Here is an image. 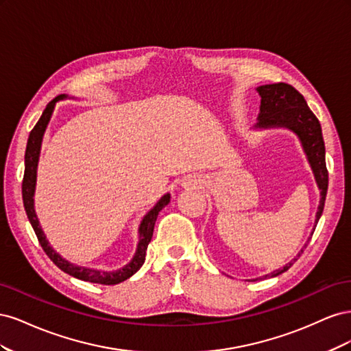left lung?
<instances>
[{
	"mask_svg": "<svg viewBox=\"0 0 351 351\" xmlns=\"http://www.w3.org/2000/svg\"><path fill=\"white\" fill-rule=\"evenodd\" d=\"M258 92L262 99L259 123L256 127H263V129H267V127H287V129L293 130L299 136L303 145V149L313 169L317 187L321 190V202L319 206H317L315 219V224H317L324 212L328 190V169L325 162V143L321 123L311 108L307 107L303 95L299 90H295L291 84H263V86L258 88ZM302 253L303 250L299 253V256ZM291 265L293 262L285 265L284 268L278 271H274L271 277H277V275L285 272ZM267 277H269V275H267Z\"/></svg>",
	"mask_w": 351,
	"mask_h": 351,
	"instance_id": "8db88e82",
	"label": "left lung"
}]
</instances>
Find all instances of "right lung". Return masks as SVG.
I'll return each instance as SVG.
<instances>
[{"label": "right lung", "instance_id": "right-lung-1", "mask_svg": "<svg viewBox=\"0 0 351 351\" xmlns=\"http://www.w3.org/2000/svg\"><path fill=\"white\" fill-rule=\"evenodd\" d=\"M66 98V95H58L57 98L52 99L47 108L42 112L40 119L35 124L34 129H32L29 139H27V146H26V154H25V176H23V183H22V195H23V205L25 210L27 214V218L30 221L32 227H34L35 234L39 240V244L44 249V252L48 254V258L54 262L57 267L64 271L66 274L71 275L74 278H79L88 282H95V284H104V285H114L125 281L127 278H130L133 274L141 269V267L145 262L146 256V249L147 244H149L152 234H154V227H155V221L159 214V210L165 208L169 202V195H165L161 197V200L147 212V215L143 218L141 228H139V244H137V250L134 253V256L130 263H127L124 268L119 271H98V269H90V268H84V267H77V265H73L64 258H61L60 254L49 246V243L42 231L38 217L35 214V208H34V195H35V186H36V168H38V161H39V152H40V143H42V137H44L45 129L49 123L52 110H54V105L57 101Z\"/></svg>", "mask_w": 351, "mask_h": 351}]
</instances>
